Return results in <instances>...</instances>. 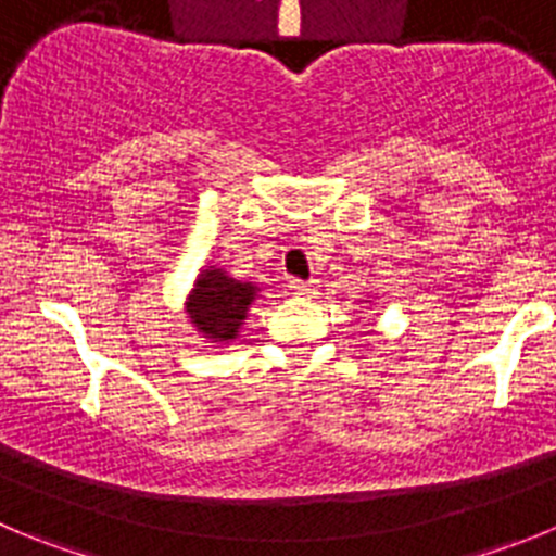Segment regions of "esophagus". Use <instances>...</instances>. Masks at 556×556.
<instances>
[{
	"mask_svg": "<svg viewBox=\"0 0 556 556\" xmlns=\"http://www.w3.org/2000/svg\"><path fill=\"white\" fill-rule=\"evenodd\" d=\"M290 290L295 295H315L318 293V282L315 279H290Z\"/></svg>",
	"mask_w": 556,
	"mask_h": 556,
	"instance_id": "esophagus-1",
	"label": "esophagus"
}]
</instances>
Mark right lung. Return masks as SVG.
Returning a JSON list of instances; mask_svg holds the SVG:
<instances>
[{"mask_svg":"<svg viewBox=\"0 0 556 556\" xmlns=\"http://www.w3.org/2000/svg\"><path fill=\"white\" fill-rule=\"evenodd\" d=\"M252 285L236 282V279L225 277L219 268H207L205 274H200L194 293H191V324L211 340H232L241 320L247 318V307L252 304Z\"/></svg>","mask_w":556,"mask_h":556,"instance_id":"right-lung-1","label":"right lung"}]
</instances>
